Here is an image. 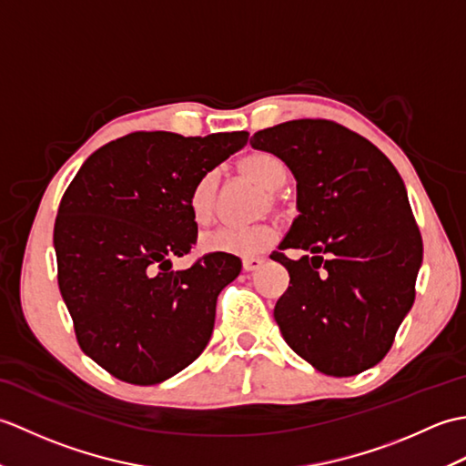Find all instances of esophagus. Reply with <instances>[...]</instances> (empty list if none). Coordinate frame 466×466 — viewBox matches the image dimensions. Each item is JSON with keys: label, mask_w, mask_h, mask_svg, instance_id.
I'll list each match as a JSON object with an SVG mask.
<instances>
[{"label": "esophagus", "mask_w": 466, "mask_h": 466, "mask_svg": "<svg viewBox=\"0 0 466 466\" xmlns=\"http://www.w3.org/2000/svg\"><path fill=\"white\" fill-rule=\"evenodd\" d=\"M262 264H264V258H260V256H250V258L242 260V268L244 272H252L256 268H260Z\"/></svg>", "instance_id": "obj_1"}]
</instances>
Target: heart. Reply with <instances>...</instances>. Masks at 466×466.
Here are the masks:
<instances>
[{
    "instance_id": "heart-1",
    "label": "heart",
    "mask_w": 466,
    "mask_h": 466,
    "mask_svg": "<svg viewBox=\"0 0 466 466\" xmlns=\"http://www.w3.org/2000/svg\"><path fill=\"white\" fill-rule=\"evenodd\" d=\"M238 172L246 180L254 182L264 192H268L270 202H276V194L284 186L289 177L280 156L272 152H250L238 162ZM218 174L206 172L202 174L187 194V210L192 220L198 226H206L214 218L216 202H218ZM279 238V230L272 224H256L248 228H218L214 232H208L202 238V248L218 254L246 256L250 258L254 254L266 252Z\"/></svg>"
}]
</instances>
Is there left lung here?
<instances>
[{"mask_svg":"<svg viewBox=\"0 0 466 466\" xmlns=\"http://www.w3.org/2000/svg\"><path fill=\"white\" fill-rule=\"evenodd\" d=\"M299 182V210L272 260L290 274L274 319L316 370L354 376L379 364L414 302L422 238L397 167L366 137L306 117L256 132Z\"/></svg>","mask_w":466,"mask_h":466,"instance_id":"obj_1","label":"left lung"}]
</instances>
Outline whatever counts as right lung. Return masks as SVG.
Returning a JSON list of instances; mask_svg holds the SVG:
<instances>
[{
  "label": "right lung",
  "instance_id": "add662e5",
  "mask_svg": "<svg viewBox=\"0 0 466 466\" xmlns=\"http://www.w3.org/2000/svg\"><path fill=\"white\" fill-rule=\"evenodd\" d=\"M246 140L248 132H134L94 152L64 192L54 226L59 292L80 349L116 379L162 382L210 340L218 294L242 262L210 252L172 270V258L198 238L190 187Z\"/></svg>",
  "mask_w": 466,
  "mask_h": 466
}]
</instances>
